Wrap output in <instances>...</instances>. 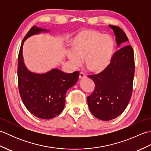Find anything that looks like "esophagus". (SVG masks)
<instances>
[{"mask_svg":"<svg viewBox=\"0 0 151 151\" xmlns=\"http://www.w3.org/2000/svg\"><path fill=\"white\" fill-rule=\"evenodd\" d=\"M86 77V76L85 75V74L84 73H82V72L80 73V74H79V78L82 79V78H84Z\"/></svg>","mask_w":151,"mask_h":151,"instance_id":"34e87169","label":"esophagus"}]
</instances>
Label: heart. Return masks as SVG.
I'll return each instance as SVG.
<instances>
[{"mask_svg": "<svg viewBox=\"0 0 151 151\" xmlns=\"http://www.w3.org/2000/svg\"><path fill=\"white\" fill-rule=\"evenodd\" d=\"M71 51L67 56L74 65L84 59L85 65L93 73H100L110 64L115 43L110 35L95 30L84 29L76 34L70 43Z\"/></svg>", "mask_w": 151, "mask_h": 151, "instance_id": "obj_1", "label": "heart"}]
</instances>
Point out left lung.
Returning a JSON list of instances; mask_svg holds the SVG:
<instances>
[{"label": "left lung", "mask_w": 151, "mask_h": 151, "mask_svg": "<svg viewBox=\"0 0 151 151\" xmlns=\"http://www.w3.org/2000/svg\"><path fill=\"white\" fill-rule=\"evenodd\" d=\"M114 30L118 47L126 45L129 39L123 30L109 25ZM135 71L134 50L125 45L112 56L109 65L97 75L88 77L95 89L87 98L89 110L99 119L110 121L121 115L129 103L133 89Z\"/></svg>", "instance_id": "1"}]
</instances>
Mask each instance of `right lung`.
<instances>
[{
  "mask_svg": "<svg viewBox=\"0 0 151 151\" xmlns=\"http://www.w3.org/2000/svg\"><path fill=\"white\" fill-rule=\"evenodd\" d=\"M47 31L33 26L22 40L18 55L19 91L27 110L35 116L50 119L58 115L64 108L66 92L78 81L79 72L65 73L54 69L47 73H32L25 67L22 45L28 37Z\"/></svg>",
  "mask_w": 151,
  "mask_h": 151,
  "instance_id": "1",
  "label": "right lung"
}]
</instances>
